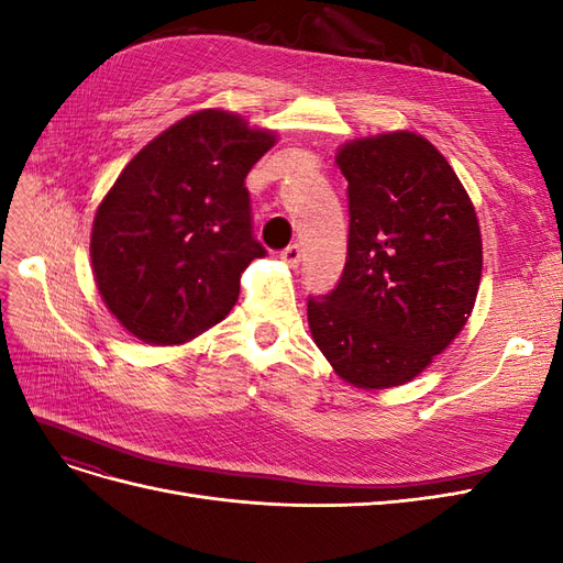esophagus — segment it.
I'll return each instance as SVG.
<instances>
[{
    "instance_id": "34e87169",
    "label": "esophagus",
    "mask_w": 563,
    "mask_h": 563,
    "mask_svg": "<svg viewBox=\"0 0 563 563\" xmlns=\"http://www.w3.org/2000/svg\"><path fill=\"white\" fill-rule=\"evenodd\" d=\"M300 258H302L300 244H291V246H286V249L282 251V261L288 263L291 267H298V265H300Z\"/></svg>"
}]
</instances>
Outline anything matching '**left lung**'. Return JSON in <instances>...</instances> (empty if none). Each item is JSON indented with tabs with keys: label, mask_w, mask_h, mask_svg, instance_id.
Returning a JSON list of instances; mask_svg holds the SVG:
<instances>
[{
	"label": "left lung",
	"mask_w": 563,
	"mask_h": 563,
	"mask_svg": "<svg viewBox=\"0 0 563 563\" xmlns=\"http://www.w3.org/2000/svg\"><path fill=\"white\" fill-rule=\"evenodd\" d=\"M347 178V263L308 300L310 333L340 378L399 387L465 329L482 282L474 203L446 157L413 131L338 147Z\"/></svg>",
	"instance_id": "left-lung-1"
}]
</instances>
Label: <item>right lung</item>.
<instances>
[{"instance_id":"obj_1","label":"right lung","mask_w":563,"mask_h":563,"mask_svg":"<svg viewBox=\"0 0 563 563\" xmlns=\"http://www.w3.org/2000/svg\"><path fill=\"white\" fill-rule=\"evenodd\" d=\"M277 133L242 114L199 110L135 155L98 203L91 267L98 294L147 345H183L223 321L253 240L246 176Z\"/></svg>"}]
</instances>
